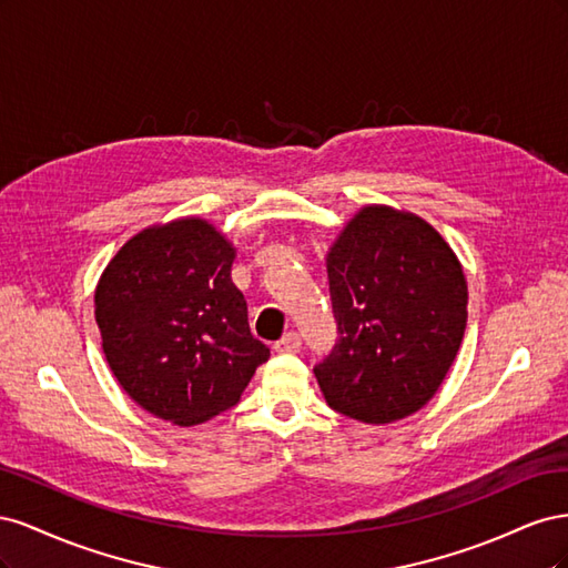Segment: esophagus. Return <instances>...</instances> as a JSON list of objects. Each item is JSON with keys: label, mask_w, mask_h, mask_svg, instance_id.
Here are the masks:
<instances>
[{"label": "esophagus", "mask_w": 568, "mask_h": 568, "mask_svg": "<svg viewBox=\"0 0 568 568\" xmlns=\"http://www.w3.org/2000/svg\"><path fill=\"white\" fill-rule=\"evenodd\" d=\"M301 346H303V341H301V336L296 334V332H288V334H284L277 343H274V351L277 353H298L301 351Z\"/></svg>", "instance_id": "34e87169"}]
</instances>
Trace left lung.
<instances>
[{"label": "left lung", "mask_w": 568, "mask_h": 568, "mask_svg": "<svg viewBox=\"0 0 568 568\" xmlns=\"http://www.w3.org/2000/svg\"><path fill=\"white\" fill-rule=\"evenodd\" d=\"M338 338L315 365L332 409L365 424L415 415L443 384L467 329V280L415 213L365 205L326 253Z\"/></svg>", "instance_id": "obj_1"}]
</instances>
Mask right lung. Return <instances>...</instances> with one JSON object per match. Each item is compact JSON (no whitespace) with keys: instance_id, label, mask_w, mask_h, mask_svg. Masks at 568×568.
Returning a JSON list of instances; mask_svg holds the SVG:
<instances>
[{"instance_id":"obj_1","label":"right lung","mask_w":568,"mask_h":568,"mask_svg":"<svg viewBox=\"0 0 568 568\" xmlns=\"http://www.w3.org/2000/svg\"><path fill=\"white\" fill-rule=\"evenodd\" d=\"M236 248L209 220L180 217L134 234L94 291L106 363L130 398L178 426L242 398L270 348L253 338L232 282Z\"/></svg>"}]
</instances>
